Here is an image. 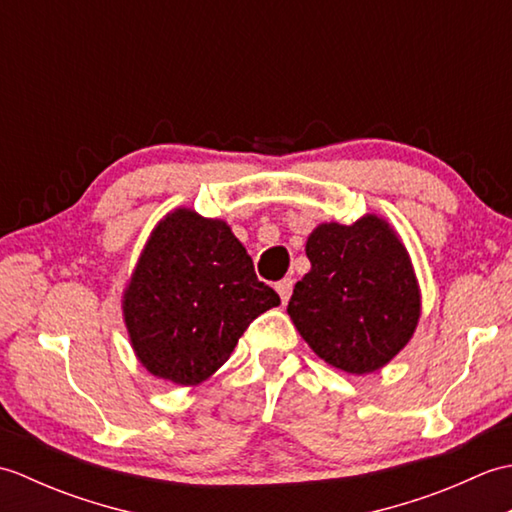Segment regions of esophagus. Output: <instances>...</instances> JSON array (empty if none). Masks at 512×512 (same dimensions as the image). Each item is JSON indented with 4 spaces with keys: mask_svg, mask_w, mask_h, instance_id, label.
Returning a JSON list of instances; mask_svg holds the SVG:
<instances>
[{
    "mask_svg": "<svg viewBox=\"0 0 512 512\" xmlns=\"http://www.w3.org/2000/svg\"><path fill=\"white\" fill-rule=\"evenodd\" d=\"M275 290L279 292V297H281V303H288V299H290V295H292V279H281V281H277L275 284Z\"/></svg>",
    "mask_w": 512,
    "mask_h": 512,
    "instance_id": "esophagus-1",
    "label": "esophagus"
}]
</instances>
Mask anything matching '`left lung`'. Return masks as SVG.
<instances>
[{
  "mask_svg": "<svg viewBox=\"0 0 512 512\" xmlns=\"http://www.w3.org/2000/svg\"><path fill=\"white\" fill-rule=\"evenodd\" d=\"M310 273L297 281L288 314L312 352L347 374L385 367L418 328L422 299L411 257L385 217L308 235Z\"/></svg>",
  "mask_w": 512,
  "mask_h": 512,
  "instance_id": "1",
  "label": "left lung"
}]
</instances>
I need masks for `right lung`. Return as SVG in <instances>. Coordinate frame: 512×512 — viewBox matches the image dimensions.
<instances>
[{"mask_svg": "<svg viewBox=\"0 0 512 512\" xmlns=\"http://www.w3.org/2000/svg\"><path fill=\"white\" fill-rule=\"evenodd\" d=\"M279 303L231 226L180 206L151 231L123 290V319L151 376L193 387L228 361L250 321Z\"/></svg>", "mask_w": 512, "mask_h": 512, "instance_id": "right-lung-1", "label": "right lung"}]
</instances>
